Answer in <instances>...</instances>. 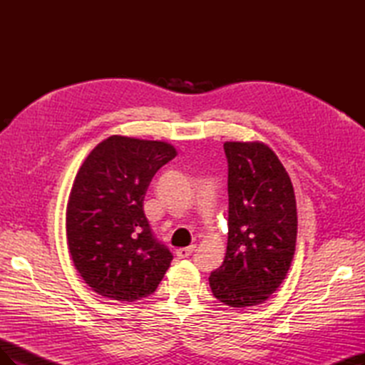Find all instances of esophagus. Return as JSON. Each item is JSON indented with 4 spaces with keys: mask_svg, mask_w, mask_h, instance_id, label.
Masks as SVG:
<instances>
[{
    "mask_svg": "<svg viewBox=\"0 0 365 365\" xmlns=\"http://www.w3.org/2000/svg\"><path fill=\"white\" fill-rule=\"evenodd\" d=\"M193 251H195V245H190L187 248H180V250H176V256H178L180 259H185V257H189Z\"/></svg>",
    "mask_w": 365,
    "mask_h": 365,
    "instance_id": "obj_1",
    "label": "esophagus"
}]
</instances>
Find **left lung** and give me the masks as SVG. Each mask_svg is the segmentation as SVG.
<instances>
[{"label":"left lung","instance_id":"obj_1","mask_svg":"<svg viewBox=\"0 0 365 365\" xmlns=\"http://www.w3.org/2000/svg\"><path fill=\"white\" fill-rule=\"evenodd\" d=\"M228 161V242L210 274L213 295L231 307L257 306L277 291L297 242V202L288 172L263 143H224Z\"/></svg>","mask_w":365,"mask_h":365}]
</instances>
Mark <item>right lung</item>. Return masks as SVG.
Returning a JSON list of instances; mask_svg holds the SVG:
<instances>
[{"mask_svg":"<svg viewBox=\"0 0 365 365\" xmlns=\"http://www.w3.org/2000/svg\"><path fill=\"white\" fill-rule=\"evenodd\" d=\"M176 157L169 143L113 135L81 165L67 205L76 269L98 295L135 302L155 292L173 259L153 236L143 201L153 175Z\"/></svg>","mask_w":365,"mask_h":365,"instance_id":"add662e5","label":"right lung"}]
</instances>
